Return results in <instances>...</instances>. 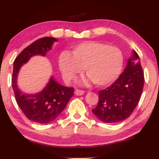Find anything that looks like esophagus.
I'll return each mask as SVG.
<instances>
[{
	"instance_id": "1",
	"label": "esophagus",
	"mask_w": 159,
	"mask_h": 159,
	"mask_svg": "<svg viewBox=\"0 0 159 159\" xmlns=\"http://www.w3.org/2000/svg\"><path fill=\"white\" fill-rule=\"evenodd\" d=\"M84 90H75V95H79V96H80V95H83V94H84Z\"/></svg>"
}]
</instances>
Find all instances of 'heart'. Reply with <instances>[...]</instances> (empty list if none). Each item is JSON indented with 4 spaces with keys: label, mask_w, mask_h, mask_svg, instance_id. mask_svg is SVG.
Segmentation results:
<instances>
[{
    "label": "heart",
    "mask_w": 159,
    "mask_h": 159,
    "mask_svg": "<svg viewBox=\"0 0 159 159\" xmlns=\"http://www.w3.org/2000/svg\"><path fill=\"white\" fill-rule=\"evenodd\" d=\"M59 67L64 79L70 82L84 70L88 77L81 83L89 85L95 82L98 86L111 84L121 73L123 55L119 48L108 46L97 41L82 43L75 46L71 54L61 52Z\"/></svg>",
    "instance_id": "heart-1"
}]
</instances>
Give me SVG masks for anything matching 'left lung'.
<instances>
[{
    "label": "left lung",
    "mask_w": 159,
    "mask_h": 159,
    "mask_svg": "<svg viewBox=\"0 0 159 159\" xmlns=\"http://www.w3.org/2000/svg\"><path fill=\"white\" fill-rule=\"evenodd\" d=\"M144 83L139 57L133 50L127 66L118 79L106 89L99 91L98 106L92 110L101 121H123L131 115L140 99Z\"/></svg>",
    "instance_id": "1"
}]
</instances>
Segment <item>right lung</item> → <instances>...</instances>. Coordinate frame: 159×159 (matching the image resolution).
<instances>
[{
	"label": "right lung",
	"mask_w": 159,
	"mask_h": 159,
	"mask_svg": "<svg viewBox=\"0 0 159 159\" xmlns=\"http://www.w3.org/2000/svg\"><path fill=\"white\" fill-rule=\"evenodd\" d=\"M57 40L44 37L37 40L20 52L14 61L12 86L16 101L26 118L35 123L46 124L53 121L65 109L69 99L74 96V88L58 83L52 76L46 86L39 93L26 94L17 85L19 71L23 64L35 55L45 56Z\"/></svg>",
	"instance_id": "obj_1"
}]
</instances>
